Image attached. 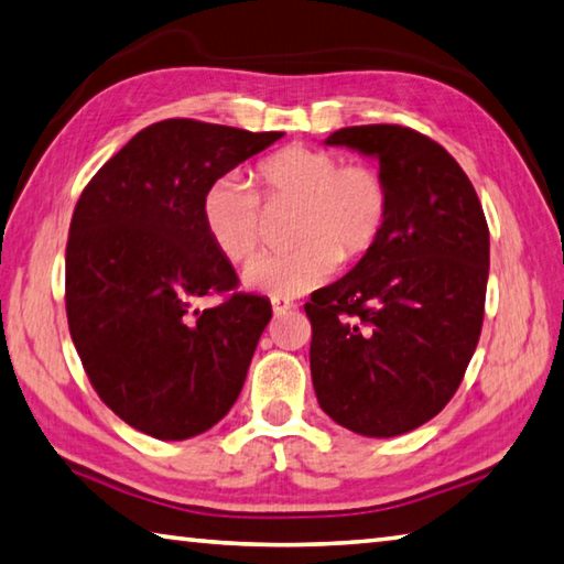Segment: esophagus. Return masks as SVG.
<instances>
[{"label": "esophagus", "instance_id": "34e87169", "mask_svg": "<svg viewBox=\"0 0 564 564\" xmlns=\"http://www.w3.org/2000/svg\"><path fill=\"white\" fill-rule=\"evenodd\" d=\"M271 305H273L275 315H285V313H291L295 308V303L289 301V299H271Z\"/></svg>", "mask_w": 564, "mask_h": 564}]
</instances>
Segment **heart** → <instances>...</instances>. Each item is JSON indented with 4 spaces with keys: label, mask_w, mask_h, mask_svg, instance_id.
Segmentation results:
<instances>
[{
    "label": "heart",
    "mask_w": 564,
    "mask_h": 564,
    "mask_svg": "<svg viewBox=\"0 0 564 564\" xmlns=\"http://www.w3.org/2000/svg\"><path fill=\"white\" fill-rule=\"evenodd\" d=\"M269 199L299 202L291 249L263 251L243 269V283L273 299H293L323 285L343 256L372 247L389 214V187L372 165H345L330 150L293 145L259 165ZM202 219L221 256L239 263L261 239V197L253 184L227 172L202 197Z\"/></svg>",
    "instance_id": "heart-1"
}]
</instances>
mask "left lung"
Returning <instances> with one entry per match:
<instances>
[{
    "mask_svg": "<svg viewBox=\"0 0 564 564\" xmlns=\"http://www.w3.org/2000/svg\"><path fill=\"white\" fill-rule=\"evenodd\" d=\"M325 145L380 162L389 214L355 269L311 295V375L323 412L389 438L454 397L484 325L490 239L474 184L412 128L352 126Z\"/></svg>",
    "mask_w": 564,
    "mask_h": 564,
    "instance_id": "8db88e82",
    "label": "left lung"
}]
</instances>
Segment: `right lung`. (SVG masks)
<instances>
[{
	"mask_svg": "<svg viewBox=\"0 0 564 564\" xmlns=\"http://www.w3.org/2000/svg\"><path fill=\"white\" fill-rule=\"evenodd\" d=\"M175 118L140 130L80 194L66 247V315L98 397L162 442L204 434L227 416L271 321L261 295H202L237 285L209 239V184L281 140Z\"/></svg>",
	"mask_w": 564,
	"mask_h": 564,
	"instance_id": "obj_1",
	"label": "right lung"
}]
</instances>
